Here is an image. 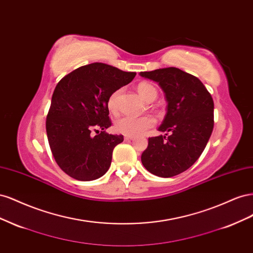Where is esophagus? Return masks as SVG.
<instances>
[{
	"mask_svg": "<svg viewBox=\"0 0 253 253\" xmlns=\"http://www.w3.org/2000/svg\"><path fill=\"white\" fill-rule=\"evenodd\" d=\"M133 138H134V136H127V135L125 136V139L126 140H132Z\"/></svg>",
	"mask_w": 253,
	"mask_h": 253,
	"instance_id": "1",
	"label": "esophagus"
}]
</instances>
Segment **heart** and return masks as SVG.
Returning a JSON list of instances; mask_svg holds the SVG:
<instances>
[{
    "label": "heart",
    "mask_w": 253,
    "mask_h": 253,
    "mask_svg": "<svg viewBox=\"0 0 253 253\" xmlns=\"http://www.w3.org/2000/svg\"><path fill=\"white\" fill-rule=\"evenodd\" d=\"M121 88L114 90L108 99V108L111 113L117 114L119 111V97ZM137 91L144 101L152 102L157 97V89L154 85L148 82H141L137 86ZM155 125V120L152 116H124L115 122V128L118 133L127 136H137L145 133Z\"/></svg>",
    "instance_id": "heart-1"
}]
</instances>
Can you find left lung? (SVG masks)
I'll return each mask as SVG.
<instances>
[{"label": "left lung", "instance_id": "1", "mask_svg": "<svg viewBox=\"0 0 253 253\" xmlns=\"http://www.w3.org/2000/svg\"><path fill=\"white\" fill-rule=\"evenodd\" d=\"M140 76L164 90L167 114L158 129L169 134L149 138L141 163L152 174L172 177L188 170L208 143L214 126L213 99L200 79L179 68H159Z\"/></svg>", "mask_w": 253, "mask_h": 253}]
</instances>
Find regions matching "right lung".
<instances>
[{"label":"right lung","instance_id":"obj_1","mask_svg":"<svg viewBox=\"0 0 253 253\" xmlns=\"http://www.w3.org/2000/svg\"><path fill=\"white\" fill-rule=\"evenodd\" d=\"M135 76L96 62L73 71L57 84L46 133L53 158L71 177L88 181L108 172L114 148L124 141L122 135L105 132L112 126L108 99Z\"/></svg>","mask_w":253,"mask_h":253}]
</instances>
